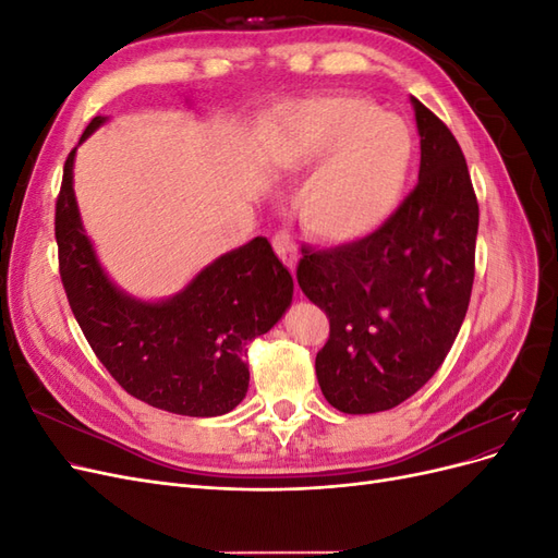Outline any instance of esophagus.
I'll list each match as a JSON object with an SVG mask.
<instances>
[{
    "label": "esophagus",
    "instance_id": "esophagus-1",
    "mask_svg": "<svg viewBox=\"0 0 558 558\" xmlns=\"http://www.w3.org/2000/svg\"><path fill=\"white\" fill-rule=\"evenodd\" d=\"M275 251L279 253V258L283 260V265L291 269V272L295 275V267H298V246H295V240L291 238L289 232H277L275 234Z\"/></svg>",
    "mask_w": 558,
    "mask_h": 558
}]
</instances>
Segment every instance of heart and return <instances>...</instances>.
<instances>
[{
    "instance_id": "heart-1",
    "label": "heart",
    "mask_w": 558,
    "mask_h": 558,
    "mask_svg": "<svg viewBox=\"0 0 558 558\" xmlns=\"http://www.w3.org/2000/svg\"><path fill=\"white\" fill-rule=\"evenodd\" d=\"M267 162L314 172L298 195L312 238L344 246L373 238L398 209L414 162V137L398 116L359 95H324L277 107L263 125Z\"/></svg>"
}]
</instances>
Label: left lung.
<instances>
[{
  "label": "left lung",
  "instance_id": "1",
  "mask_svg": "<svg viewBox=\"0 0 558 558\" xmlns=\"http://www.w3.org/2000/svg\"><path fill=\"white\" fill-rule=\"evenodd\" d=\"M418 183L373 238L302 248L298 283L330 318L316 379L335 410L373 414L414 396L461 330L475 279L480 207L459 142L410 97Z\"/></svg>",
  "mask_w": 558,
  "mask_h": 558
}]
</instances>
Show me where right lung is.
Masks as SVG:
<instances>
[{"instance_id": "obj_1", "label": "right lung", "mask_w": 558, "mask_h": 558, "mask_svg": "<svg viewBox=\"0 0 558 558\" xmlns=\"http://www.w3.org/2000/svg\"><path fill=\"white\" fill-rule=\"evenodd\" d=\"M95 116L78 144L102 128ZM78 148V146H76ZM76 148L56 205L60 277L78 326L109 375L134 398L183 416H221L248 391L246 344L293 302V277L265 238L214 258L162 300L134 298L99 263L74 193Z\"/></svg>"}]
</instances>
